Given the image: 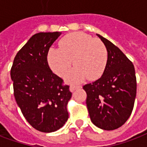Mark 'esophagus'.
I'll use <instances>...</instances> for the list:
<instances>
[{
	"mask_svg": "<svg viewBox=\"0 0 147 147\" xmlns=\"http://www.w3.org/2000/svg\"><path fill=\"white\" fill-rule=\"evenodd\" d=\"M81 86H75V85H71V86L69 87V91L73 92H74L75 90L79 89V88H81Z\"/></svg>",
	"mask_w": 147,
	"mask_h": 147,
	"instance_id": "esophagus-1",
	"label": "esophagus"
}]
</instances>
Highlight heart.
Wrapping results in <instances>:
<instances>
[{
    "label": "heart",
    "mask_w": 147,
    "mask_h": 147,
    "mask_svg": "<svg viewBox=\"0 0 147 147\" xmlns=\"http://www.w3.org/2000/svg\"><path fill=\"white\" fill-rule=\"evenodd\" d=\"M59 49L50 48L47 54L49 67L59 77L66 76V81L78 84L86 78L97 80L103 74L107 63V50L104 44L88 34L70 33L59 40Z\"/></svg>",
    "instance_id": "heart-1"
}]
</instances>
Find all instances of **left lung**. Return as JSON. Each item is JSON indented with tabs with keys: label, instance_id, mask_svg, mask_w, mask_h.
Wrapping results in <instances>:
<instances>
[{
	"label": "left lung",
	"instance_id": "left-lung-1",
	"mask_svg": "<svg viewBox=\"0 0 147 147\" xmlns=\"http://www.w3.org/2000/svg\"><path fill=\"white\" fill-rule=\"evenodd\" d=\"M107 50L108 59L102 77L84 85L91 121L103 130H114L127 121L136 96V78L132 63L120 49L96 34Z\"/></svg>",
	"mask_w": 147,
	"mask_h": 147
}]
</instances>
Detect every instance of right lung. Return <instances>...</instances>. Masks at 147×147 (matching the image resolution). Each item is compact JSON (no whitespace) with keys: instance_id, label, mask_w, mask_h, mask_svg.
<instances>
[{"instance_id":"1","label":"right lung","mask_w":147,"mask_h":147,"mask_svg":"<svg viewBox=\"0 0 147 147\" xmlns=\"http://www.w3.org/2000/svg\"><path fill=\"white\" fill-rule=\"evenodd\" d=\"M61 34H34L17 53L11 69L17 104L29 124L42 132L57 131L69 117V86L63 85L47 61L49 49Z\"/></svg>"}]
</instances>
